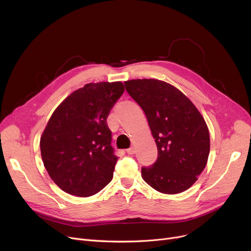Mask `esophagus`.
Wrapping results in <instances>:
<instances>
[{"label":"esophagus","mask_w":251,"mask_h":251,"mask_svg":"<svg viewBox=\"0 0 251 251\" xmlns=\"http://www.w3.org/2000/svg\"><path fill=\"white\" fill-rule=\"evenodd\" d=\"M126 152H127L128 155H133L134 152H135V151H134L133 148H130V149H127V150H126Z\"/></svg>","instance_id":"esophagus-1"}]
</instances>
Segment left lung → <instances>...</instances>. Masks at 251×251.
<instances>
[{
  "mask_svg": "<svg viewBox=\"0 0 251 251\" xmlns=\"http://www.w3.org/2000/svg\"><path fill=\"white\" fill-rule=\"evenodd\" d=\"M145 112L158 159L141 168L144 180L163 194L191 188L204 170L210 151L208 127L194 103L176 87L156 79L124 82Z\"/></svg>",
  "mask_w": 251,
  "mask_h": 251,
  "instance_id": "obj_1",
  "label": "left lung"
}]
</instances>
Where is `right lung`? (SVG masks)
I'll return each instance as SVG.
<instances>
[{
  "label": "right lung",
  "mask_w": 251,
  "mask_h": 251,
  "mask_svg": "<svg viewBox=\"0 0 251 251\" xmlns=\"http://www.w3.org/2000/svg\"><path fill=\"white\" fill-rule=\"evenodd\" d=\"M123 92L121 82L86 84L49 119L40 140L42 160L65 193L89 197L112 180L118 158L106 119Z\"/></svg>",
  "instance_id": "obj_1"
}]
</instances>
